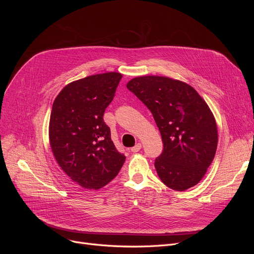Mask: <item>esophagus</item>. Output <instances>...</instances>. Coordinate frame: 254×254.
Masks as SVG:
<instances>
[{"label":"esophagus","mask_w":254,"mask_h":254,"mask_svg":"<svg viewBox=\"0 0 254 254\" xmlns=\"http://www.w3.org/2000/svg\"><path fill=\"white\" fill-rule=\"evenodd\" d=\"M142 148V144L141 143H137L134 147H131V152H138L140 149Z\"/></svg>","instance_id":"1"}]
</instances>
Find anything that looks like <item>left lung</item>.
Segmentation results:
<instances>
[{"mask_svg":"<svg viewBox=\"0 0 254 254\" xmlns=\"http://www.w3.org/2000/svg\"><path fill=\"white\" fill-rule=\"evenodd\" d=\"M127 87L147 106L161 131L164 150L154 163L158 177L178 191L196 185L214 158L218 142L207 103L190 84L165 76H139Z\"/></svg>","mask_w":254,"mask_h":254,"instance_id":"obj_1","label":"left lung"}]
</instances>
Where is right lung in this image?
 I'll return each mask as SVG.
<instances>
[{"instance_id":"1","label":"right lung","mask_w":254,"mask_h":254,"mask_svg":"<svg viewBox=\"0 0 254 254\" xmlns=\"http://www.w3.org/2000/svg\"><path fill=\"white\" fill-rule=\"evenodd\" d=\"M123 75L108 72L66 84L52 105L49 142L61 169L75 183L97 190L114 179L126 156L103 116Z\"/></svg>"}]
</instances>
